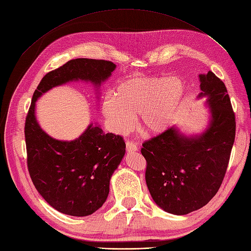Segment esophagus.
Wrapping results in <instances>:
<instances>
[{"mask_svg":"<svg viewBox=\"0 0 251 251\" xmlns=\"http://www.w3.org/2000/svg\"><path fill=\"white\" fill-rule=\"evenodd\" d=\"M126 151L129 152V153H134V152L138 151L137 146L132 143V142H126Z\"/></svg>","mask_w":251,"mask_h":251,"instance_id":"1","label":"esophagus"}]
</instances>
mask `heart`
Instances as JSON below:
<instances>
[{
  "label": "heart",
  "instance_id": "1",
  "mask_svg": "<svg viewBox=\"0 0 251 251\" xmlns=\"http://www.w3.org/2000/svg\"><path fill=\"white\" fill-rule=\"evenodd\" d=\"M185 94V84L176 76H135L122 81L107 96L102 113L115 133L130 130L138 115L147 135H158L173 126Z\"/></svg>",
  "mask_w": 251,
  "mask_h": 251
}]
</instances>
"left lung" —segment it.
Here are the masks:
<instances>
[{"instance_id":"1","label":"left lung","mask_w":251,"mask_h":251,"mask_svg":"<svg viewBox=\"0 0 251 251\" xmlns=\"http://www.w3.org/2000/svg\"><path fill=\"white\" fill-rule=\"evenodd\" d=\"M198 99H205L209 124L186 134L178 126L143 144L146 183L154 202L185 215L204 206L221 187L235 138V116L224 82L212 71L199 75Z\"/></svg>"}]
</instances>
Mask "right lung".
<instances>
[{
    "mask_svg": "<svg viewBox=\"0 0 251 251\" xmlns=\"http://www.w3.org/2000/svg\"><path fill=\"white\" fill-rule=\"evenodd\" d=\"M115 68L107 60L72 59L47 73L33 95L24 129L28 173L42 198L67 215L88 216L105 202L126 144L121 136L105 134L93 122L75 139H55L36 119V101L47 91L70 82L90 83L99 91Z\"/></svg>",
    "mask_w": 251,
    "mask_h": 251,
    "instance_id": "obj_1",
    "label": "right lung"
}]
</instances>
